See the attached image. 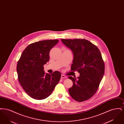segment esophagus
Listing matches in <instances>:
<instances>
[{
    "label": "esophagus",
    "instance_id": "esophagus-1",
    "mask_svg": "<svg viewBox=\"0 0 124 124\" xmlns=\"http://www.w3.org/2000/svg\"><path fill=\"white\" fill-rule=\"evenodd\" d=\"M66 78V76L64 75V74H62L61 75V79H63V78Z\"/></svg>",
    "mask_w": 124,
    "mask_h": 124
}]
</instances>
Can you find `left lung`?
Segmentation results:
<instances>
[{"label": "left lung", "instance_id": "1", "mask_svg": "<svg viewBox=\"0 0 124 124\" xmlns=\"http://www.w3.org/2000/svg\"><path fill=\"white\" fill-rule=\"evenodd\" d=\"M72 51L74 58L71 71L80 73L76 77H68L73 82L69 93L74 100L83 102L96 93L105 72V63L99 48L85 39H61Z\"/></svg>", "mask_w": 124, "mask_h": 124}]
</instances>
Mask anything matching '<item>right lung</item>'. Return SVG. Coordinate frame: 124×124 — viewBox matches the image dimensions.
<instances>
[{
	"label": "right lung",
	"instance_id": "obj_1",
	"mask_svg": "<svg viewBox=\"0 0 124 124\" xmlns=\"http://www.w3.org/2000/svg\"><path fill=\"white\" fill-rule=\"evenodd\" d=\"M58 39L45 40L29 45L24 50L17 65L18 80L25 93L31 98L44 100L52 94L59 82L61 73H45L44 65L49 60L51 49Z\"/></svg>",
	"mask_w": 124,
	"mask_h": 124
}]
</instances>
